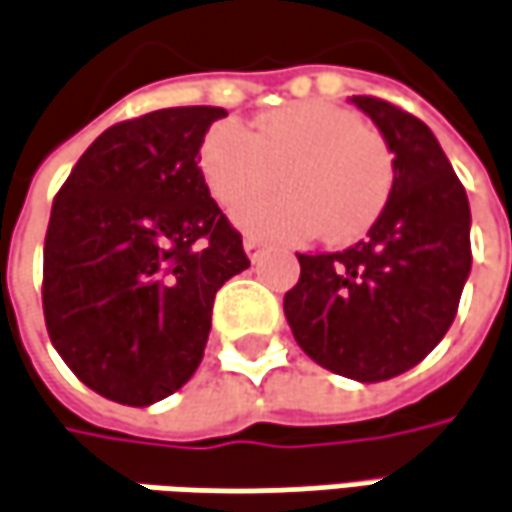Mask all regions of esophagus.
Instances as JSON below:
<instances>
[{"instance_id":"esophagus-1","label":"esophagus","mask_w":512,"mask_h":512,"mask_svg":"<svg viewBox=\"0 0 512 512\" xmlns=\"http://www.w3.org/2000/svg\"><path fill=\"white\" fill-rule=\"evenodd\" d=\"M263 246H266V243H263L260 237H255V234H246V237H243V249H246V255L252 257V260H257V255L263 252Z\"/></svg>"}]
</instances>
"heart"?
<instances>
[{
    "instance_id": "heart-1",
    "label": "heart",
    "mask_w": 512,
    "mask_h": 512,
    "mask_svg": "<svg viewBox=\"0 0 512 512\" xmlns=\"http://www.w3.org/2000/svg\"><path fill=\"white\" fill-rule=\"evenodd\" d=\"M200 168L212 197L237 210L246 232L280 240H332L364 234L392 191V157L378 131L338 105L295 102L260 114L252 134L217 123L200 145ZM280 179L275 198L255 201Z\"/></svg>"
}]
</instances>
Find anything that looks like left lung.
<instances>
[{
  "label": "left lung",
  "instance_id": "8db88e82",
  "mask_svg": "<svg viewBox=\"0 0 512 512\" xmlns=\"http://www.w3.org/2000/svg\"><path fill=\"white\" fill-rule=\"evenodd\" d=\"M384 134L395 180L369 234L344 252L298 255L283 298L298 346L364 384L424 361L456 318L470 275V203L433 131L378 97H352Z\"/></svg>",
  "mask_w": 512,
  "mask_h": 512
}]
</instances>
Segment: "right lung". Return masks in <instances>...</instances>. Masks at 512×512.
<instances>
[{
	"instance_id": "add662e5",
	"label": "right lung",
	"mask_w": 512,
	"mask_h": 512,
	"mask_svg": "<svg viewBox=\"0 0 512 512\" xmlns=\"http://www.w3.org/2000/svg\"><path fill=\"white\" fill-rule=\"evenodd\" d=\"M223 108L183 105L102 131L56 191L42 263L51 344L85 387L148 407L203 361L217 289L249 269L197 154Z\"/></svg>"
}]
</instances>
